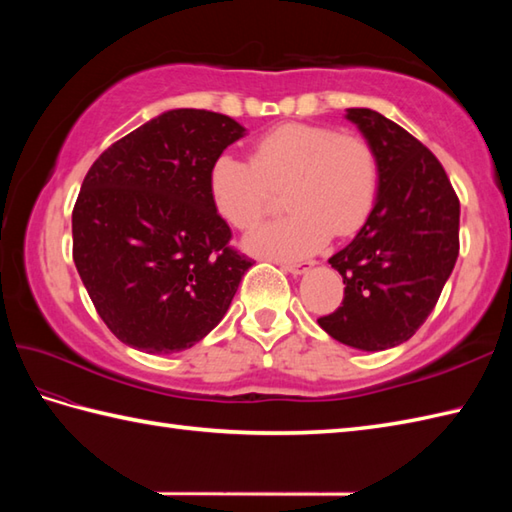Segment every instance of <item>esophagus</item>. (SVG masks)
Segmentation results:
<instances>
[{
	"instance_id": "obj_1",
	"label": "esophagus",
	"mask_w": 512,
	"mask_h": 512,
	"mask_svg": "<svg viewBox=\"0 0 512 512\" xmlns=\"http://www.w3.org/2000/svg\"><path fill=\"white\" fill-rule=\"evenodd\" d=\"M281 268H284L286 273H290V275H303V273H308V270L312 268V262H306V264H281Z\"/></svg>"
}]
</instances>
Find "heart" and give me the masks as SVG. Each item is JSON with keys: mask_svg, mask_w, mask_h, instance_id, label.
Wrapping results in <instances>:
<instances>
[{"mask_svg": "<svg viewBox=\"0 0 512 512\" xmlns=\"http://www.w3.org/2000/svg\"><path fill=\"white\" fill-rule=\"evenodd\" d=\"M286 189L290 211L244 239L253 255L303 259L330 235L358 231L372 213L378 160L369 140L328 125L286 123L259 136L250 162L220 154L209 169V195L226 224L248 231L266 215L273 191Z\"/></svg>", "mask_w": 512, "mask_h": 512, "instance_id": "b5f03b06", "label": "heart"}]
</instances>
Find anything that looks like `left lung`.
Returning a JSON list of instances; mask_svg holds the SVG:
<instances>
[{
	"instance_id": "1",
	"label": "left lung",
	"mask_w": 512,
	"mask_h": 512,
	"mask_svg": "<svg viewBox=\"0 0 512 512\" xmlns=\"http://www.w3.org/2000/svg\"><path fill=\"white\" fill-rule=\"evenodd\" d=\"M378 160V195L361 231L330 257L343 303L319 319L332 339L378 352L409 341L436 308L460 253V200L440 160L383 114L352 107Z\"/></svg>"
}]
</instances>
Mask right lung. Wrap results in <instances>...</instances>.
<instances>
[{
    "label": "right lung",
    "instance_id": "obj_1",
    "mask_svg": "<svg viewBox=\"0 0 512 512\" xmlns=\"http://www.w3.org/2000/svg\"><path fill=\"white\" fill-rule=\"evenodd\" d=\"M231 116L169 110L94 160L72 211V257L99 317L147 354L189 350L222 321L253 262L209 195Z\"/></svg>",
    "mask_w": 512,
    "mask_h": 512
}]
</instances>
